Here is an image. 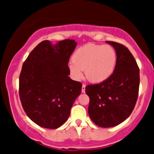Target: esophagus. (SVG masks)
<instances>
[{"label": "esophagus", "mask_w": 154, "mask_h": 154, "mask_svg": "<svg viewBox=\"0 0 154 154\" xmlns=\"http://www.w3.org/2000/svg\"><path fill=\"white\" fill-rule=\"evenodd\" d=\"M85 86H86L85 84H82V92H85Z\"/></svg>", "instance_id": "1"}]
</instances>
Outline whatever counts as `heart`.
Segmentation results:
<instances>
[{
    "label": "heart",
    "mask_w": 154,
    "mask_h": 154,
    "mask_svg": "<svg viewBox=\"0 0 154 154\" xmlns=\"http://www.w3.org/2000/svg\"><path fill=\"white\" fill-rule=\"evenodd\" d=\"M69 65L71 73L80 79L85 70L87 79L92 82H103L112 75L117 62V54L112 46L87 44L79 48Z\"/></svg>",
    "instance_id": "obj_1"
}]
</instances>
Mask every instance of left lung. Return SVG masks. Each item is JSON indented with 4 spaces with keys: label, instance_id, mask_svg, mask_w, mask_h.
Returning a JSON list of instances; mask_svg holds the SVG:
<instances>
[{
    "label": "left lung",
    "instance_id": "obj_1",
    "mask_svg": "<svg viewBox=\"0 0 154 154\" xmlns=\"http://www.w3.org/2000/svg\"><path fill=\"white\" fill-rule=\"evenodd\" d=\"M117 54L114 72L106 81L88 85V112L91 119L100 127L117 126L127 119L137 103L140 86V69L126 46L106 41Z\"/></svg>",
    "mask_w": 154,
    "mask_h": 154
}]
</instances>
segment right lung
Wrapping results in <instances>:
<instances>
[{
    "mask_svg": "<svg viewBox=\"0 0 154 154\" xmlns=\"http://www.w3.org/2000/svg\"><path fill=\"white\" fill-rule=\"evenodd\" d=\"M77 45L65 39L57 44L40 42L23 63L19 96L24 112L34 123L57 129L67 120L82 84L69 77V58Z\"/></svg>",
    "mask_w": 154,
    "mask_h": 154,
    "instance_id": "1",
    "label": "right lung"
}]
</instances>
